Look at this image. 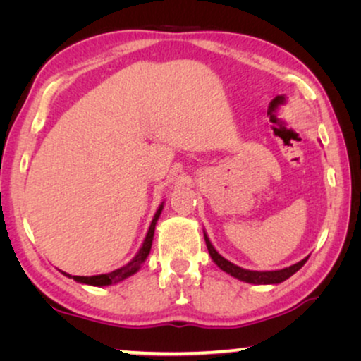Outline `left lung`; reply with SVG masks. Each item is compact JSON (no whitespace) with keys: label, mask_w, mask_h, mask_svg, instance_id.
Masks as SVG:
<instances>
[{"label":"left lung","mask_w":361,"mask_h":361,"mask_svg":"<svg viewBox=\"0 0 361 361\" xmlns=\"http://www.w3.org/2000/svg\"><path fill=\"white\" fill-rule=\"evenodd\" d=\"M204 236H205L207 250H209L214 263L219 266L221 271H225L226 274L233 276V278L245 281V283H250V284H279V283H283V281L289 279L294 273H298V271L305 264V261L309 259V256H305V258L300 259L299 263L289 266V268L276 269V271H251V269L240 268V266L233 264L231 261L225 259L224 256H221L219 251L214 248V245L210 243L209 236H207L205 231H204Z\"/></svg>","instance_id":"obj_1"}]
</instances>
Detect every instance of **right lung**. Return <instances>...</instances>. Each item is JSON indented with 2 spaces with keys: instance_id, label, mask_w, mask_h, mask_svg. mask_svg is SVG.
I'll list each match as a JSON object with an SVG mask.
<instances>
[{
  "instance_id": "obj_1",
  "label": "right lung",
  "mask_w": 361,
  "mask_h": 361,
  "mask_svg": "<svg viewBox=\"0 0 361 361\" xmlns=\"http://www.w3.org/2000/svg\"><path fill=\"white\" fill-rule=\"evenodd\" d=\"M164 209V202L159 205V209L156 210L154 214V219H152L151 225H149V230H147L146 233V238L142 241V246L137 251L135 258H133L130 263L121 266V268H118L115 271H111V273H105V274H97V276H71L67 273H63L67 276V278H73L77 281V283L80 284H88V286H97V288H102V286H111V284H116L120 283V281L130 278V276L136 274L137 271H140L141 264L145 263L147 255H149L151 251V246H152V238H154V230H156V224L157 220H159L161 216V212Z\"/></svg>"
}]
</instances>
